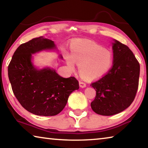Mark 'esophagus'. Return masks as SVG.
<instances>
[{"label": "esophagus", "mask_w": 148, "mask_h": 148, "mask_svg": "<svg viewBox=\"0 0 148 148\" xmlns=\"http://www.w3.org/2000/svg\"><path fill=\"white\" fill-rule=\"evenodd\" d=\"M79 86L81 87H82V88H83V87H86V84L85 83V82H84L83 81H79Z\"/></svg>", "instance_id": "34e87169"}]
</instances>
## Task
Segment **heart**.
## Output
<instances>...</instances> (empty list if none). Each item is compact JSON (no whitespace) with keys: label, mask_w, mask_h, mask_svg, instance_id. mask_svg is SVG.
Segmentation results:
<instances>
[{"label":"heart","mask_w":148,"mask_h":148,"mask_svg":"<svg viewBox=\"0 0 148 148\" xmlns=\"http://www.w3.org/2000/svg\"><path fill=\"white\" fill-rule=\"evenodd\" d=\"M66 63L74 70L75 62L78 64L79 74L84 78L95 79L104 76L109 71L113 56L109 50L91 41H77L71 47V56H65Z\"/></svg>","instance_id":"1"}]
</instances>
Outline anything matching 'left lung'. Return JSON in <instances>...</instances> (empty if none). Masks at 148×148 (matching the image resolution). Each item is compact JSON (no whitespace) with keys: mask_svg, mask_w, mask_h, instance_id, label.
<instances>
[{"mask_svg":"<svg viewBox=\"0 0 148 148\" xmlns=\"http://www.w3.org/2000/svg\"><path fill=\"white\" fill-rule=\"evenodd\" d=\"M113 65L106 74L91 84L96 96L92 110L102 116H113L133 102L138 87L140 64L129 47L115 40Z\"/></svg>","mask_w":148,"mask_h":148,"instance_id":"8db88e82","label":"left lung"}]
</instances>
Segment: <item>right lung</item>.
I'll list each match as a JSON object with an SVG mask.
<instances>
[{"label": "right lung", "mask_w": 148, "mask_h": 148, "mask_svg": "<svg viewBox=\"0 0 148 148\" xmlns=\"http://www.w3.org/2000/svg\"><path fill=\"white\" fill-rule=\"evenodd\" d=\"M55 47L49 39L33 38L17 47L8 65V77L15 97L25 109L37 116L59 114L71 92L79 89L74 77L64 78L55 70L38 71L32 65V53Z\"/></svg>", "instance_id": "1"}]
</instances>
